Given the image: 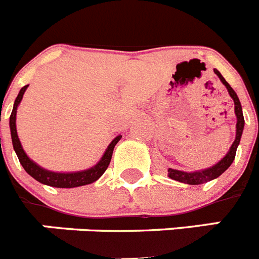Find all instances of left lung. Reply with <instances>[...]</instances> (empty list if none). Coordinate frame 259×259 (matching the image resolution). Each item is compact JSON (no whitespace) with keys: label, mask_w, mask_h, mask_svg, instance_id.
Instances as JSON below:
<instances>
[{"label":"left lung","mask_w":259,"mask_h":259,"mask_svg":"<svg viewBox=\"0 0 259 259\" xmlns=\"http://www.w3.org/2000/svg\"><path fill=\"white\" fill-rule=\"evenodd\" d=\"M214 72L218 75V77L221 79L222 83L226 85L228 93H230V96L232 97L233 102H235V114H236V116H237L236 139H235L233 144L231 145L230 152L226 154V157H224L222 161H219L218 163L215 164V166L210 167V168H206V170H202V171H196V172H184V171L168 168V170H167V172H168V178L176 180V182L185 183V184H191V185H198V184H203V183L210 182V180H212V179H215V178L221 176L224 171L227 170L228 167L231 166V163L233 162V159H235V155H236V149L240 144V139H241L242 130H244V115H242L241 104H240V100H239V97H237L236 93H235V91L231 88L230 84H228L227 81H226V79L222 76L221 72H219L217 68H214Z\"/></svg>","instance_id":"1"}]
</instances>
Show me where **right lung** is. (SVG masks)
<instances>
[{
  "instance_id": "right-lung-1",
  "label": "right lung",
  "mask_w": 259,
  "mask_h": 259,
  "mask_svg": "<svg viewBox=\"0 0 259 259\" xmlns=\"http://www.w3.org/2000/svg\"><path fill=\"white\" fill-rule=\"evenodd\" d=\"M28 85H24L20 89L19 95H18L17 100L14 102L13 111L10 115V131H11V140H13L14 150L17 153L18 159H19L20 164L23 168L29 174V175L36 179L37 182L42 183V184L50 185V187H56V188H75V187H80V185H87L91 183L96 182L98 178H101L102 174L106 171L109 167L110 161H111V155H113L114 146L116 145L119 140H120V135L116 136L110 145L107 146L106 152H105L104 157L101 158V161L98 162L95 167L89 168L85 171H80V172H71V174H63V172H52V171L44 170L42 167L36 164L35 162L31 161L27 154L23 150L22 145H20L19 137L17 134V125H15V119H17V107L19 102L22 101L23 95L26 92V89Z\"/></svg>"
}]
</instances>
